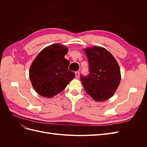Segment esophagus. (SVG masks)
Wrapping results in <instances>:
<instances>
[{
    "mask_svg": "<svg viewBox=\"0 0 147 147\" xmlns=\"http://www.w3.org/2000/svg\"><path fill=\"white\" fill-rule=\"evenodd\" d=\"M80 76V72H78V71H77V72H75V77H76L77 78H78Z\"/></svg>",
    "mask_w": 147,
    "mask_h": 147,
    "instance_id": "esophagus-1",
    "label": "esophagus"
}]
</instances>
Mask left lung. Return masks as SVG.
Segmentation results:
<instances>
[{"label":"left lung","mask_w":147,"mask_h":147,"mask_svg":"<svg viewBox=\"0 0 147 147\" xmlns=\"http://www.w3.org/2000/svg\"><path fill=\"white\" fill-rule=\"evenodd\" d=\"M90 74L81 76L86 92L96 101H104L112 97L121 80L117 62L106 49L100 47L86 48Z\"/></svg>","instance_id":"1"}]
</instances>
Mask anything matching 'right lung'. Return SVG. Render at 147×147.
I'll return each instance as SVG.
<instances>
[{
  "label": "right lung",
  "instance_id": "obj_1",
  "mask_svg": "<svg viewBox=\"0 0 147 147\" xmlns=\"http://www.w3.org/2000/svg\"><path fill=\"white\" fill-rule=\"evenodd\" d=\"M67 47L53 44L40 52L29 70L31 83L38 94L52 97L63 91L75 76L68 69L69 61L65 59Z\"/></svg>",
  "mask_w": 147,
  "mask_h": 147
}]
</instances>
